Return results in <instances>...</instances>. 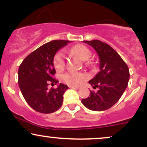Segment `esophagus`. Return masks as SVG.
<instances>
[{"label": "esophagus", "mask_w": 147, "mask_h": 147, "mask_svg": "<svg viewBox=\"0 0 147 147\" xmlns=\"http://www.w3.org/2000/svg\"><path fill=\"white\" fill-rule=\"evenodd\" d=\"M70 88H72V89H79V87H77V86H69Z\"/></svg>", "instance_id": "34e87169"}]
</instances>
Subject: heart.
Returning a JSON list of instances; mask_svg holds the SVG:
<instances>
[{
	"mask_svg": "<svg viewBox=\"0 0 147 147\" xmlns=\"http://www.w3.org/2000/svg\"><path fill=\"white\" fill-rule=\"evenodd\" d=\"M72 54L83 61H88L92 53L90 50L82 44L76 45L70 50ZM54 67L57 71H61L65 67V56L61 51L58 52L54 57ZM87 76L82 72H67L62 75L61 80L68 85L78 86L86 80Z\"/></svg>",
	"mask_w": 147,
	"mask_h": 147,
	"instance_id": "heart-1",
	"label": "heart"
}]
</instances>
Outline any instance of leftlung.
Here are the masks:
<instances>
[{
    "label": "left lung",
    "mask_w": 147,
    "mask_h": 147,
    "mask_svg": "<svg viewBox=\"0 0 147 147\" xmlns=\"http://www.w3.org/2000/svg\"><path fill=\"white\" fill-rule=\"evenodd\" d=\"M95 50L99 59L100 71L89 83L97 92L90 90L88 97L82 100L91 111H103L110 109L120 99L129 80V69L113 48L99 40L84 41Z\"/></svg>",
    "instance_id": "left-lung-1"
}]
</instances>
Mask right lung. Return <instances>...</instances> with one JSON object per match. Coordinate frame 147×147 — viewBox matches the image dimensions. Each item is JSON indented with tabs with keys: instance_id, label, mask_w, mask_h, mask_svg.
I'll return each mask as SVG.
<instances>
[{
	"instance_id": "1",
	"label": "right lung",
	"mask_w": 147,
	"mask_h": 147,
	"mask_svg": "<svg viewBox=\"0 0 147 147\" xmlns=\"http://www.w3.org/2000/svg\"><path fill=\"white\" fill-rule=\"evenodd\" d=\"M70 41L54 40L45 43L30 53L18 68V86L27 103L37 112L52 113L63 103L64 92L68 86L59 84L57 88L48 90L50 84H57L53 78L56 73L53 59L57 52Z\"/></svg>"
}]
</instances>
